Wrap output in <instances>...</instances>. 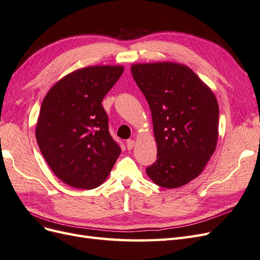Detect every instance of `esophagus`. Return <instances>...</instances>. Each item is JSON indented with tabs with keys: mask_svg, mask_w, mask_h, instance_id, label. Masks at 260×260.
Segmentation results:
<instances>
[{
	"mask_svg": "<svg viewBox=\"0 0 260 260\" xmlns=\"http://www.w3.org/2000/svg\"><path fill=\"white\" fill-rule=\"evenodd\" d=\"M135 141L133 140H127V148L128 149H132L133 146H135Z\"/></svg>",
	"mask_w": 260,
	"mask_h": 260,
	"instance_id": "1",
	"label": "esophagus"
}]
</instances>
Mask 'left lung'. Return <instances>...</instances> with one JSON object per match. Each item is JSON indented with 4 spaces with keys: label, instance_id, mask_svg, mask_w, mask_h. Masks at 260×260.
I'll use <instances>...</instances> for the list:
<instances>
[{
    "label": "left lung",
    "instance_id": "obj_1",
    "mask_svg": "<svg viewBox=\"0 0 260 260\" xmlns=\"http://www.w3.org/2000/svg\"><path fill=\"white\" fill-rule=\"evenodd\" d=\"M131 72L151 108L157 143V159L146 174L159 186H182L201 174L216 149L217 100L184 65L136 64Z\"/></svg>",
    "mask_w": 260,
    "mask_h": 260
}]
</instances>
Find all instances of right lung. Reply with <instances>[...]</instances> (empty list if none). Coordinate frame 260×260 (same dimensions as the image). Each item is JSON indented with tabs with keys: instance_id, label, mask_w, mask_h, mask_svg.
<instances>
[{
	"instance_id": "obj_1",
	"label": "right lung",
	"mask_w": 260,
	"mask_h": 260,
	"mask_svg": "<svg viewBox=\"0 0 260 260\" xmlns=\"http://www.w3.org/2000/svg\"><path fill=\"white\" fill-rule=\"evenodd\" d=\"M122 72L121 66L76 70L55 84L42 102L37 142L52 171L70 186H99L121 153L109 133L102 101Z\"/></svg>"
}]
</instances>
